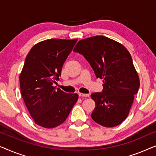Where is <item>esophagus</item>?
Instances as JSON below:
<instances>
[{
	"instance_id": "34e87169",
	"label": "esophagus",
	"mask_w": 156,
	"mask_h": 156,
	"mask_svg": "<svg viewBox=\"0 0 156 156\" xmlns=\"http://www.w3.org/2000/svg\"><path fill=\"white\" fill-rule=\"evenodd\" d=\"M79 96H80V97H89V94H84V93H80L79 94Z\"/></svg>"
}]
</instances>
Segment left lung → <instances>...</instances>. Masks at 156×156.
Masks as SVG:
<instances>
[{"instance_id":"left-lung-1","label":"left lung","mask_w":156,"mask_h":156,"mask_svg":"<svg viewBox=\"0 0 156 156\" xmlns=\"http://www.w3.org/2000/svg\"><path fill=\"white\" fill-rule=\"evenodd\" d=\"M74 52L82 55L97 78L101 92L91 94L96 106L91 116L105 127L116 126L129 115L140 81L129 51L119 42L99 35L81 40Z\"/></svg>"}]
</instances>
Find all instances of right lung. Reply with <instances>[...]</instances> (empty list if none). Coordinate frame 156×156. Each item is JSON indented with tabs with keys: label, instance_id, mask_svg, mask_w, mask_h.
<instances>
[{
	"label": "right lung",
	"instance_id": "right-lung-1",
	"mask_svg": "<svg viewBox=\"0 0 156 156\" xmlns=\"http://www.w3.org/2000/svg\"><path fill=\"white\" fill-rule=\"evenodd\" d=\"M77 39H50L31 48L20 74V91L36 124L51 129L60 125L77 101V94L56 88L62 69Z\"/></svg>",
	"mask_w": 156,
	"mask_h": 156
}]
</instances>
